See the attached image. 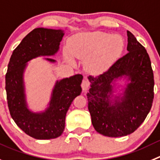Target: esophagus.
Returning a JSON list of instances; mask_svg holds the SVG:
<instances>
[{"label": "esophagus", "mask_w": 160, "mask_h": 160, "mask_svg": "<svg viewBox=\"0 0 160 160\" xmlns=\"http://www.w3.org/2000/svg\"><path fill=\"white\" fill-rule=\"evenodd\" d=\"M90 85H91V83L89 82V80H88V79H84V80L82 81V83H81V87L83 92H86V91L90 88Z\"/></svg>", "instance_id": "esophagus-1"}]
</instances>
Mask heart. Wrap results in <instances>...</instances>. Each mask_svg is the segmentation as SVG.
Returning a JSON list of instances; mask_svg holds the SVG:
<instances>
[{"instance_id": "b5f03b06", "label": "heart", "mask_w": 160, "mask_h": 160, "mask_svg": "<svg viewBox=\"0 0 160 160\" xmlns=\"http://www.w3.org/2000/svg\"><path fill=\"white\" fill-rule=\"evenodd\" d=\"M125 49V41L120 35L102 31L77 33L68 39L71 54L86 61V68L92 72H100L118 59ZM67 59L71 61L69 55Z\"/></svg>"}]
</instances>
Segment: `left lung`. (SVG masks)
Masks as SVG:
<instances>
[{
    "instance_id": "1",
    "label": "left lung",
    "mask_w": 160,
    "mask_h": 160,
    "mask_svg": "<svg viewBox=\"0 0 160 160\" xmlns=\"http://www.w3.org/2000/svg\"><path fill=\"white\" fill-rule=\"evenodd\" d=\"M128 53L107 72L89 76L88 110L94 128L110 137L127 136L143 123L154 98V76L150 58L144 46L127 31ZM128 80L122 93L114 95L115 82Z\"/></svg>"
}]
</instances>
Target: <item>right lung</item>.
Returning a JSON list of instances; mask_svg holds the SVG:
<instances>
[{"mask_svg":"<svg viewBox=\"0 0 160 160\" xmlns=\"http://www.w3.org/2000/svg\"><path fill=\"white\" fill-rule=\"evenodd\" d=\"M64 35V30L35 28L13 50L8 65L5 90L10 114L25 133L38 140L54 139L62 135L67 111L82 92L83 76L80 74L57 80L47 108L37 113L28 109L23 81L28 62L38 57L53 56L59 50ZM45 60L56 62L50 58Z\"/></svg>","mask_w":160,"mask_h":160,"instance_id":"add662e5","label":"right lung"}]
</instances>
